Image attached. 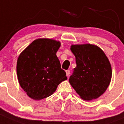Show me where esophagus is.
Segmentation results:
<instances>
[{
  "label": "esophagus",
  "instance_id": "esophagus-1",
  "mask_svg": "<svg viewBox=\"0 0 124 124\" xmlns=\"http://www.w3.org/2000/svg\"><path fill=\"white\" fill-rule=\"evenodd\" d=\"M66 76H68V77H69V76L70 75V70H66Z\"/></svg>",
  "mask_w": 124,
  "mask_h": 124
}]
</instances>
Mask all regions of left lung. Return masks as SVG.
Instances as JSON below:
<instances>
[{"mask_svg":"<svg viewBox=\"0 0 124 124\" xmlns=\"http://www.w3.org/2000/svg\"><path fill=\"white\" fill-rule=\"evenodd\" d=\"M77 66L70 76V84L83 100L100 96L111 80V64L100 48L91 44L71 45Z\"/></svg>","mask_w":124,"mask_h":124,"instance_id":"left-lung-1","label":"left lung"}]
</instances>
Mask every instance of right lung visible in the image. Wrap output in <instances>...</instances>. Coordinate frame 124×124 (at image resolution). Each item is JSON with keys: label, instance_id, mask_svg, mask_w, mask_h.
<instances>
[{"label": "right lung", "instance_id": "add662e5", "mask_svg": "<svg viewBox=\"0 0 124 124\" xmlns=\"http://www.w3.org/2000/svg\"><path fill=\"white\" fill-rule=\"evenodd\" d=\"M60 42L49 39L35 40L20 54L16 72L20 86L36 100L48 97L67 79L56 56Z\"/></svg>", "mask_w": 124, "mask_h": 124}]
</instances>
